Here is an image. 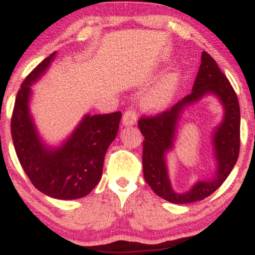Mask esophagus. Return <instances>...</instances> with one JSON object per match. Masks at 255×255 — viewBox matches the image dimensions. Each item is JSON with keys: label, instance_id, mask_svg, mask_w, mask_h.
I'll return each mask as SVG.
<instances>
[{"label": "esophagus", "instance_id": "1", "mask_svg": "<svg viewBox=\"0 0 255 255\" xmlns=\"http://www.w3.org/2000/svg\"><path fill=\"white\" fill-rule=\"evenodd\" d=\"M136 119H137V116H136L135 109L128 108L124 113V116H123V124L125 127H131V125L136 124Z\"/></svg>", "mask_w": 255, "mask_h": 255}]
</instances>
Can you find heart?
<instances>
[{"instance_id": "b5f03b06", "label": "heart", "mask_w": 255, "mask_h": 255, "mask_svg": "<svg viewBox=\"0 0 255 255\" xmlns=\"http://www.w3.org/2000/svg\"><path fill=\"white\" fill-rule=\"evenodd\" d=\"M176 86V78L174 75L166 76L155 89H153L146 96V98L143 100V106L149 109H158L166 106L174 96Z\"/></svg>"}]
</instances>
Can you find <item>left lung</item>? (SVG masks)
Instances as JSON below:
<instances>
[{"instance_id":"obj_1","label":"left lung","mask_w":255,"mask_h":255,"mask_svg":"<svg viewBox=\"0 0 255 255\" xmlns=\"http://www.w3.org/2000/svg\"><path fill=\"white\" fill-rule=\"evenodd\" d=\"M205 94H215L226 111L223 123L217 127L213 135L218 169L210 180L196 183L187 193L177 194L172 190L168 180L165 153L173 146L177 123L183 109ZM240 125L236 92L210 54L203 52L192 92L169 111L154 117H142L138 120V128L144 137L142 154L144 180L158 196L171 203H192L207 198L223 185L236 164L240 153Z\"/></svg>"}]
</instances>
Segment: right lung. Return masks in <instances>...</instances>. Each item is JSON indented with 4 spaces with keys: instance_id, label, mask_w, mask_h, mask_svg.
Returning a JSON list of instances; mask_svg holds the SVG:
<instances>
[{
    "instance_id": "right-lung-1",
    "label": "right lung",
    "mask_w": 255,
    "mask_h": 255,
    "mask_svg": "<svg viewBox=\"0 0 255 255\" xmlns=\"http://www.w3.org/2000/svg\"><path fill=\"white\" fill-rule=\"evenodd\" d=\"M56 52L43 59L21 84L10 132L19 163L37 190L57 199H78L100 182L106 152L119 130L122 113L87 114L61 147L45 144L30 114V86L45 74Z\"/></svg>"
}]
</instances>
